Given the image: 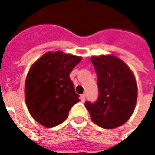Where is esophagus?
Segmentation results:
<instances>
[{
    "label": "esophagus",
    "instance_id": "1",
    "mask_svg": "<svg viewBox=\"0 0 155 155\" xmlns=\"http://www.w3.org/2000/svg\"><path fill=\"white\" fill-rule=\"evenodd\" d=\"M81 101H82V102H84V101H85V94H81Z\"/></svg>",
    "mask_w": 155,
    "mask_h": 155
}]
</instances>
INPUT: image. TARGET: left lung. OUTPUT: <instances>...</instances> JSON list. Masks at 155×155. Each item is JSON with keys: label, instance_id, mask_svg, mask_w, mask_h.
Segmentation results:
<instances>
[{"label": "left lung", "instance_id": "obj_1", "mask_svg": "<svg viewBox=\"0 0 155 155\" xmlns=\"http://www.w3.org/2000/svg\"><path fill=\"white\" fill-rule=\"evenodd\" d=\"M97 73L99 97L95 103L86 101L91 120L104 129H114L130 119L136 105L138 87L130 68L113 54L92 56Z\"/></svg>", "mask_w": 155, "mask_h": 155}]
</instances>
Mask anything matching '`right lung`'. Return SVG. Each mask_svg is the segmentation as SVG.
Here are the masks:
<instances>
[{
    "label": "right lung",
    "mask_w": 155,
    "mask_h": 155,
    "mask_svg": "<svg viewBox=\"0 0 155 155\" xmlns=\"http://www.w3.org/2000/svg\"><path fill=\"white\" fill-rule=\"evenodd\" d=\"M82 57L63 51H48L30 68L25 83V99L33 119L52 128L67 119L80 101L70 74Z\"/></svg>",
    "instance_id": "1"
}]
</instances>
